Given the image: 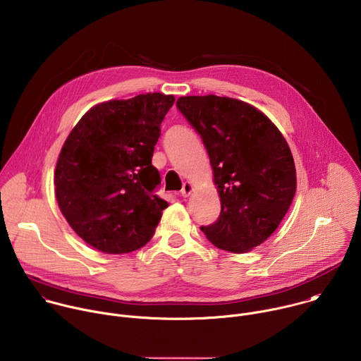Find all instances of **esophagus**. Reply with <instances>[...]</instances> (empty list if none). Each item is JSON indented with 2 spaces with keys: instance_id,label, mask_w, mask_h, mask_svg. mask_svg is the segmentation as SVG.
Instances as JSON below:
<instances>
[{
  "instance_id": "esophagus-1",
  "label": "esophagus",
  "mask_w": 361,
  "mask_h": 361,
  "mask_svg": "<svg viewBox=\"0 0 361 361\" xmlns=\"http://www.w3.org/2000/svg\"><path fill=\"white\" fill-rule=\"evenodd\" d=\"M194 190V185L191 183H184L183 184V188H181V195L183 197H188Z\"/></svg>"
}]
</instances>
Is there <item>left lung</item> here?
Returning a JSON list of instances; mask_svg holds the SVG:
<instances>
[{
	"label": "left lung",
	"mask_w": 361,
	"mask_h": 361,
	"mask_svg": "<svg viewBox=\"0 0 361 361\" xmlns=\"http://www.w3.org/2000/svg\"><path fill=\"white\" fill-rule=\"evenodd\" d=\"M209 152L221 213L201 231L219 248L245 252L279 227L295 194V167L279 128L244 101L217 95L177 99Z\"/></svg>",
	"instance_id": "8db88e82"
}]
</instances>
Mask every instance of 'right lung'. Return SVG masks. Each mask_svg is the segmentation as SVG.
<instances>
[{
  "instance_id": "right-lung-1",
  "label": "right lung",
  "mask_w": 361,
  "mask_h": 361,
  "mask_svg": "<svg viewBox=\"0 0 361 361\" xmlns=\"http://www.w3.org/2000/svg\"><path fill=\"white\" fill-rule=\"evenodd\" d=\"M174 101L148 92L102 102L66 140L54 177L59 207L94 248L131 252L154 235L169 204L156 194L161 178L151 157Z\"/></svg>"
}]
</instances>
